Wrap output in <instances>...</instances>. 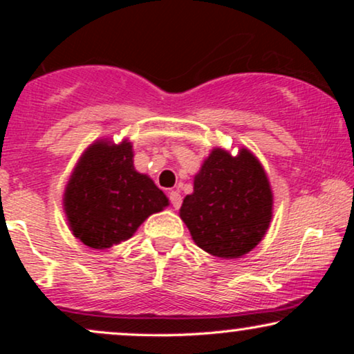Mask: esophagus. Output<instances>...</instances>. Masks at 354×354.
Segmentation results:
<instances>
[{
    "label": "esophagus",
    "mask_w": 354,
    "mask_h": 354,
    "mask_svg": "<svg viewBox=\"0 0 354 354\" xmlns=\"http://www.w3.org/2000/svg\"><path fill=\"white\" fill-rule=\"evenodd\" d=\"M169 200H171V203H172V206L176 207V209H178V207H180V205H182V196H180V193L178 192H171L169 193Z\"/></svg>",
    "instance_id": "1"
}]
</instances>
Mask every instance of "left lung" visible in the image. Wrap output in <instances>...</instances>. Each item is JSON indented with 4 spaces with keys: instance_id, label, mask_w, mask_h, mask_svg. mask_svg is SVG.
<instances>
[{
    "instance_id": "left-lung-1",
    "label": "left lung",
    "mask_w": 354,
    "mask_h": 354,
    "mask_svg": "<svg viewBox=\"0 0 354 354\" xmlns=\"http://www.w3.org/2000/svg\"><path fill=\"white\" fill-rule=\"evenodd\" d=\"M274 196L258 158L241 148L236 156L214 148L183 198L180 217L195 243L222 259L250 253L272 219Z\"/></svg>"
}]
</instances>
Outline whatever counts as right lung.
<instances>
[{"instance_id":"right-lung-1","label":"right lung","mask_w":354,"mask_h":354,"mask_svg":"<svg viewBox=\"0 0 354 354\" xmlns=\"http://www.w3.org/2000/svg\"><path fill=\"white\" fill-rule=\"evenodd\" d=\"M169 205L147 174L133 167L129 140H98L82 154L66 185L64 212L74 236L95 250L129 240L145 219Z\"/></svg>"}]
</instances>
